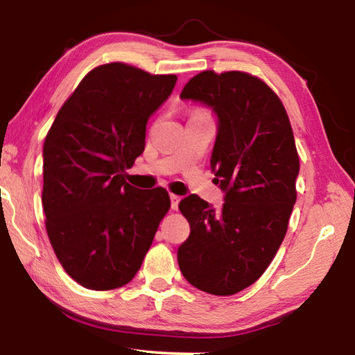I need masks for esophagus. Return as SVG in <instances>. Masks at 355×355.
Segmentation results:
<instances>
[{"instance_id": "34e87169", "label": "esophagus", "mask_w": 355, "mask_h": 355, "mask_svg": "<svg viewBox=\"0 0 355 355\" xmlns=\"http://www.w3.org/2000/svg\"><path fill=\"white\" fill-rule=\"evenodd\" d=\"M182 200V197L177 194H171V207L172 209H178V203Z\"/></svg>"}]
</instances>
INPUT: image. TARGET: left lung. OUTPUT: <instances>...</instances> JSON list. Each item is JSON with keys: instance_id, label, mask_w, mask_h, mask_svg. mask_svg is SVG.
<instances>
[{"instance_id": "left-lung-1", "label": "left lung", "mask_w": 355, "mask_h": 355, "mask_svg": "<svg viewBox=\"0 0 355 355\" xmlns=\"http://www.w3.org/2000/svg\"><path fill=\"white\" fill-rule=\"evenodd\" d=\"M180 98L218 116L211 169L225 202L218 211L196 194L180 202L191 233L178 266L192 286L230 296L261 277L285 238L299 175L291 123L272 89L245 71H202Z\"/></svg>"}]
</instances>
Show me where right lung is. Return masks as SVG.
Listing matches in <instances>:
<instances>
[{
	"label": "right lung",
	"mask_w": 355,
	"mask_h": 355,
	"mask_svg": "<svg viewBox=\"0 0 355 355\" xmlns=\"http://www.w3.org/2000/svg\"><path fill=\"white\" fill-rule=\"evenodd\" d=\"M175 83V75H150L123 62L98 65L45 137L46 233L65 272L87 290L133 280L169 211L164 188L137 189L125 182V171L144 152L148 119Z\"/></svg>",
	"instance_id": "add662e5"
}]
</instances>
